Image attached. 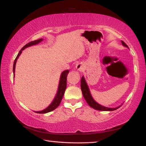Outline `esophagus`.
<instances>
[{"mask_svg": "<svg viewBox=\"0 0 146 146\" xmlns=\"http://www.w3.org/2000/svg\"><path fill=\"white\" fill-rule=\"evenodd\" d=\"M84 64L82 62H79L76 65V70L79 71H83L84 70Z\"/></svg>", "mask_w": 146, "mask_h": 146, "instance_id": "obj_1", "label": "esophagus"}]
</instances>
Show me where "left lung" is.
<instances>
[{
    "instance_id": "obj_1",
    "label": "left lung",
    "mask_w": 146,
    "mask_h": 146,
    "mask_svg": "<svg viewBox=\"0 0 146 146\" xmlns=\"http://www.w3.org/2000/svg\"><path fill=\"white\" fill-rule=\"evenodd\" d=\"M121 43L122 44H123V46H126L127 48H128V45L124 43V41H121ZM80 86H81V90H82V94H83V96L84 97L85 100L87 102V103H88V105L90 106V107L94 108V109L98 110H102V111H113V110H115L116 109H117L119 107H121V106H119V107H115V108H108V107H104V106H102L100 104H98L97 102H96L94 101V100L92 98V97L91 94V92L89 91V87L88 86H87V84L86 82V80H85L84 78V76H83L81 78V81H80Z\"/></svg>"
}]
</instances>
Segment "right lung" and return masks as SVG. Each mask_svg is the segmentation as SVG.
Wrapping results in <instances>:
<instances>
[{
  "mask_svg": "<svg viewBox=\"0 0 146 146\" xmlns=\"http://www.w3.org/2000/svg\"><path fill=\"white\" fill-rule=\"evenodd\" d=\"M42 41H43V39H37V40H35V41L29 42V43L26 44L20 50L19 53H18V55L17 56V57H16V59L15 60L14 64H13V73L15 74L16 63H17V60L18 59V58L19 57L20 54H22V50H23L25 48H27L29 46L35 45V44H38L39 43H40V42ZM68 73H69V70H65L63 71V72L61 73V75H60L59 87H58V91L57 92V94H56V96H55L54 100H53V102H52L51 104H50L48 107L46 108L45 109L43 110L38 111V112H34L38 113H48L49 112H51V111L55 110V108H57L58 107V106L59 105L60 102H61V100L62 99L63 96H64V94L65 90L66 89V86H67V82H66V81H67V76H68ZM14 76H15V75H14Z\"/></svg>",
  "mask_w": 146,
  "mask_h": 146,
  "instance_id": "obj_1",
  "label": "right lung"
}]
</instances>
